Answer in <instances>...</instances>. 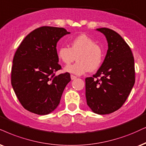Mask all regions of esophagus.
<instances>
[{"label": "esophagus", "instance_id": "obj_1", "mask_svg": "<svg viewBox=\"0 0 146 146\" xmlns=\"http://www.w3.org/2000/svg\"><path fill=\"white\" fill-rule=\"evenodd\" d=\"M76 78H77V77L75 76V75H71V79H72V80H73V79H75Z\"/></svg>", "mask_w": 146, "mask_h": 146}]
</instances>
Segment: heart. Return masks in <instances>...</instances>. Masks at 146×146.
<instances>
[{
    "mask_svg": "<svg viewBox=\"0 0 146 146\" xmlns=\"http://www.w3.org/2000/svg\"><path fill=\"white\" fill-rule=\"evenodd\" d=\"M76 56L77 61L65 67L67 72L77 75L98 69L103 61L102 47L87 35L82 34L70 42V47L61 46L57 50V56L64 64L73 62Z\"/></svg>",
    "mask_w": 146,
    "mask_h": 146,
    "instance_id": "b5f03b06",
    "label": "heart"
}]
</instances>
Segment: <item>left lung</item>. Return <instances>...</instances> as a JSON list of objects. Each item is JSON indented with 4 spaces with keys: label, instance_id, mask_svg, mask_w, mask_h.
Wrapping results in <instances>:
<instances>
[{
    "label": "left lung",
    "instance_id": "left-lung-1",
    "mask_svg": "<svg viewBox=\"0 0 146 146\" xmlns=\"http://www.w3.org/2000/svg\"><path fill=\"white\" fill-rule=\"evenodd\" d=\"M96 30L106 36L108 48L97 73L86 79V97L87 104L94 113L107 114L119 109L131 91L135 84L134 58L130 47L118 33L106 27Z\"/></svg>",
    "mask_w": 146,
    "mask_h": 146
}]
</instances>
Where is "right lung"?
Here are the masks:
<instances>
[{
	"label": "right lung",
	"instance_id": "right-lung-1",
	"mask_svg": "<svg viewBox=\"0 0 146 146\" xmlns=\"http://www.w3.org/2000/svg\"><path fill=\"white\" fill-rule=\"evenodd\" d=\"M62 27L43 26L30 32L17 49L13 60L11 85L25 109L45 115L56 109L71 81L69 73L56 75V44L69 34Z\"/></svg>",
	"mask_w": 146,
	"mask_h": 146
}]
</instances>
